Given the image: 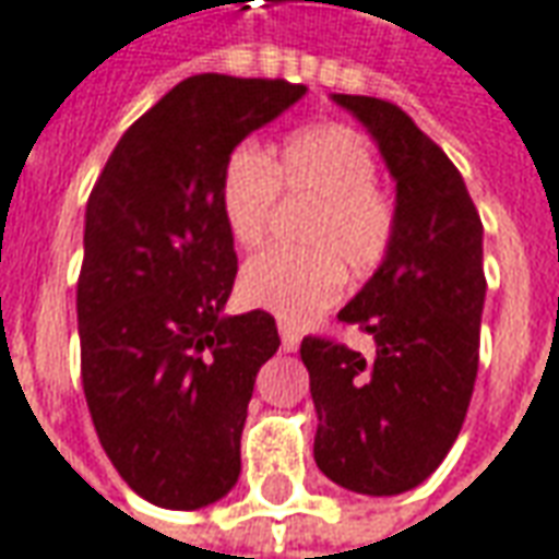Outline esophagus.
<instances>
[{
    "label": "esophagus",
    "mask_w": 559,
    "mask_h": 559,
    "mask_svg": "<svg viewBox=\"0 0 559 559\" xmlns=\"http://www.w3.org/2000/svg\"><path fill=\"white\" fill-rule=\"evenodd\" d=\"M280 337H283V349L286 353H295L301 346V331L295 329V325H288V322H280Z\"/></svg>",
    "instance_id": "esophagus-1"
}]
</instances>
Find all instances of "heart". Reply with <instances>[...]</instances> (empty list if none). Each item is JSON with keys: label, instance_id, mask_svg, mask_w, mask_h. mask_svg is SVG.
I'll return each mask as SVG.
<instances>
[{"label": "heart", "instance_id": "1", "mask_svg": "<svg viewBox=\"0 0 559 559\" xmlns=\"http://www.w3.org/2000/svg\"><path fill=\"white\" fill-rule=\"evenodd\" d=\"M374 173V148L346 124L295 130L271 160L249 142L230 148L218 173V213L240 249H255L271 234L280 194L307 203L298 225L304 249L252 258L240 273L242 301L307 322L341 298L346 271H380L395 246L399 206Z\"/></svg>", "mask_w": 559, "mask_h": 559}]
</instances>
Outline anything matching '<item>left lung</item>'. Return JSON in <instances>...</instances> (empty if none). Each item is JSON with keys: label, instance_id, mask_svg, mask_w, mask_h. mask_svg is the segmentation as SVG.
Here are the masks:
<instances>
[{"label": "left lung", "instance_id": "1", "mask_svg": "<svg viewBox=\"0 0 559 559\" xmlns=\"http://www.w3.org/2000/svg\"><path fill=\"white\" fill-rule=\"evenodd\" d=\"M371 130L399 188L390 258L337 313L374 341L365 356L307 334L317 465L334 484L395 496L426 480L463 429L478 377L484 225L460 169L390 99L334 94Z\"/></svg>", "mask_w": 559, "mask_h": 559}]
</instances>
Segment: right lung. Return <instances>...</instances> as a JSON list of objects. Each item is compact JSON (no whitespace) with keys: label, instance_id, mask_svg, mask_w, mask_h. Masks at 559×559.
Returning <instances> with one entry per match:
<instances>
[{"label":"right lung","instance_id":"1","mask_svg":"<svg viewBox=\"0 0 559 559\" xmlns=\"http://www.w3.org/2000/svg\"><path fill=\"white\" fill-rule=\"evenodd\" d=\"M286 79L191 75L127 127L84 215L81 386L118 475L160 508H203L240 478L264 310L222 317L237 252L218 213L230 148L304 96Z\"/></svg>","mask_w":559,"mask_h":559}]
</instances>
